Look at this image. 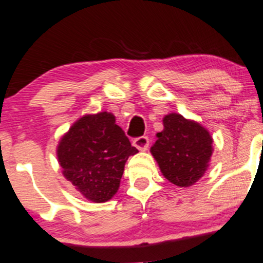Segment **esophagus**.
Segmentation results:
<instances>
[{
  "instance_id": "34e87169",
  "label": "esophagus",
  "mask_w": 263,
  "mask_h": 263,
  "mask_svg": "<svg viewBox=\"0 0 263 263\" xmlns=\"http://www.w3.org/2000/svg\"><path fill=\"white\" fill-rule=\"evenodd\" d=\"M134 146H136L140 151L147 150L148 147V137L147 136H140L134 140Z\"/></svg>"
}]
</instances>
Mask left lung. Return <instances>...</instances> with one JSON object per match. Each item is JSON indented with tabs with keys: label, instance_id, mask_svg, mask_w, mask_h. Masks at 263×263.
<instances>
[{
	"label": "left lung",
	"instance_id": "left-lung-1",
	"mask_svg": "<svg viewBox=\"0 0 263 263\" xmlns=\"http://www.w3.org/2000/svg\"><path fill=\"white\" fill-rule=\"evenodd\" d=\"M164 129L156 136L151 154L169 182L188 187L203 176L213 154L210 134L184 117L172 113L164 117Z\"/></svg>",
	"mask_w": 263,
	"mask_h": 263
}]
</instances>
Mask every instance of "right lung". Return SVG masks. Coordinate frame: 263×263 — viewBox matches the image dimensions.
<instances>
[{
  "label": "right lung",
  "mask_w": 263,
  "mask_h": 263,
  "mask_svg": "<svg viewBox=\"0 0 263 263\" xmlns=\"http://www.w3.org/2000/svg\"><path fill=\"white\" fill-rule=\"evenodd\" d=\"M139 153L112 113L79 119L58 145L63 176L87 200L105 202L117 192L128 156Z\"/></svg>",
  "instance_id": "1"
}]
</instances>
